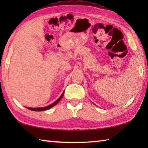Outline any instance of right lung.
I'll use <instances>...</instances> for the list:
<instances>
[{
    "mask_svg": "<svg viewBox=\"0 0 148 148\" xmlns=\"http://www.w3.org/2000/svg\"><path fill=\"white\" fill-rule=\"evenodd\" d=\"M64 91H63L62 92V95H61V97H59V98L57 100V101H55L53 103H52L51 104H49V106H45V107H42V108H29V107H27V109L29 110H32V111H37V112H39V111H45V110H49L51 108L53 107L54 106H56V105L58 103V102L61 101V99L62 98V97H63L64 95Z\"/></svg>",
    "mask_w": 148,
    "mask_h": 148,
    "instance_id": "add662e5",
    "label": "right lung"
}]
</instances>
